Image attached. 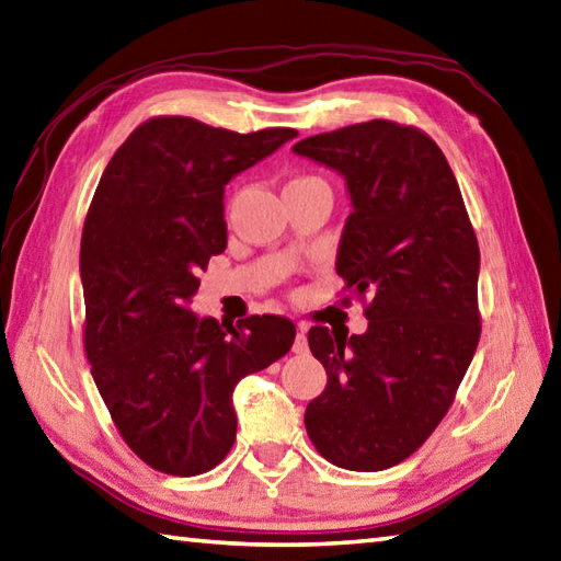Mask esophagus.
Returning <instances> with one entry per match:
<instances>
[{"mask_svg": "<svg viewBox=\"0 0 561 561\" xmlns=\"http://www.w3.org/2000/svg\"><path fill=\"white\" fill-rule=\"evenodd\" d=\"M293 353L295 355H307L309 353L307 327H305V323H297V335H295V343H293Z\"/></svg>", "mask_w": 561, "mask_h": 561, "instance_id": "obj_1", "label": "esophagus"}]
</instances>
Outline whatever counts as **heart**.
Instances as JSON below:
<instances>
[{"label":"heart","mask_w":561,"mask_h":561,"mask_svg":"<svg viewBox=\"0 0 561 561\" xmlns=\"http://www.w3.org/2000/svg\"><path fill=\"white\" fill-rule=\"evenodd\" d=\"M309 182H319V180H314V178H300V180H295L290 184H309Z\"/></svg>","instance_id":"1"}]
</instances>
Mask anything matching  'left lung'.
Wrapping results in <instances>:
<instances>
[{
    "instance_id": "left-lung-1",
    "label": "left lung",
    "mask_w": 561,
    "mask_h": 561,
    "mask_svg": "<svg viewBox=\"0 0 561 561\" xmlns=\"http://www.w3.org/2000/svg\"><path fill=\"white\" fill-rule=\"evenodd\" d=\"M339 172L351 196L335 271L371 295L365 333L309 331L327 389L307 405L317 451L345 470H383L417 451L480 341V249L442 148L389 119L293 146Z\"/></svg>"
}]
</instances>
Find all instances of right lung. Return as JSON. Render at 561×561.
Returning <instances> with one entry per match:
<instances>
[{
	"instance_id": "obj_1",
	"label": "right lung",
	"mask_w": 561,
	"mask_h": 561,
	"mask_svg": "<svg viewBox=\"0 0 561 561\" xmlns=\"http://www.w3.org/2000/svg\"><path fill=\"white\" fill-rule=\"evenodd\" d=\"M295 136L148 119L112 156L85 216L79 268L91 375L129 449L168 476H198L228 456L234 386L295 341L283 317L234 329L190 309L198 268L228 247L226 184Z\"/></svg>"
}]
</instances>
